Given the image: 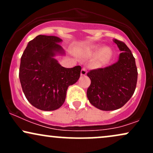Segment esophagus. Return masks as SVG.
I'll list each match as a JSON object with an SVG mask.
<instances>
[{"mask_svg":"<svg viewBox=\"0 0 153 153\" xmlns=\"http://www.w3.org/2000/svg\"><path fill=\"white\" fill-rule=\"evenodd\" d=\"M80 74H81V75H85L87 74V68H85V67H83V68H82Z\"/></svg>","mask_w":153,"mask_h":153,"instance_id":"obj_1","label":"esophagus"}]
</instances>
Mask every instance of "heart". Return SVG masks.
Listing matches in <instances>:
<instances>
[{"instance_id":"obj_1","label":"heart","mask_w":153,"mask_h":153,"mask_svg":"<svg viewBox=\"0 0 153 153\" xmlns=\"http://www.w3.org/2000/svg\"><path fill=\"white\" fill-rule=\"evenodd\" d=\"M99 49L98 46H94L91 47V52H94ZM111 56V50L108 47H103L101 50L99 51L97 55V61L99 64H103L106 63L109 60Z\"/></svg>"}]
</instances>
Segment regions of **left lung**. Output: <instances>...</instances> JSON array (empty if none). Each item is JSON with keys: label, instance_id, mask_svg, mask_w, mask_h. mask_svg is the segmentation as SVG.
Masks as SVG:
<instances>
[{"label": "left lung", "instance_id": "left-lung-1", "mask_svg": "<svg viewBox=\"0 0 153 153\" xmlns=\"http://www.w3.org/2000/svg\"><path fill=\"white\" fill-rule=\"evenodd\" d=\"M119 50V60L111 65L91 70L87 73L91 85L87 97L93 106L100 110L120 108L134 94L137 81L135 59L126 44L114 39Z\"/></svg>", "mask_w": 153, "mask_h": 153}]
</instances>
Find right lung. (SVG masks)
<instances>
[{
    "instance_id": "right-lung-1",
    "label": "right lung",
    "mask_w": 153,
    "mask_h": 153,
    "mask_svg": "<svg viewBox=\"0 0 153 153\" xmlns=\"http://www.w3.org/2000/svg\"><path fill=\"white\" fill-rule=\"evenodd\" d=\"M61 39L39 35L26 47L19 68L23 92L32 106L42 111L57 109L64 103L70 85L80 78L81 67L66 68L54 58L63 54Z\"/></svg>"
}]
</instances>
